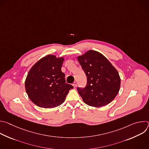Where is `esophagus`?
<instances>
[{
	"instance_id": "obj_1",
	"label": "esophagus",
	"mask_w": 149,
	"mask_h": 149,
	"mask_svg": "<svg viewBox=\"0 0 149 149\" xmlns=\"http://www.w3.org/2000/svg\"><path fill=\"white\" fill-rule=\"evenodd\" d=\"M72 86H73V87H74V88H75L77 87V84H73Z\"/></svg>"
}]
</instances>
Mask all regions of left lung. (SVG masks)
I'll return each instance as SVG.
<instances>
[{
  "mask_svg": "<svg viewBox=\"0 0 149 149\" xmlns=\"http://www.w3.org/2000/svg\"><path fill=\"white\" fill-rule=\"evenodd\" d=\"M78 60L87 79L86 87L77 88L84 102L95 107L111 102L120 87V78L116 69L103 55L95 51H88L78 56Z\"/></svg>",
  "mask_w": 149,
  "mask_h": 149,
  "instance_id": "left-lung-1",
  "label": "left lung"
}]
</instances>
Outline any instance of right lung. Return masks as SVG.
<instances>
[{"instance_id": "add662e5", "label": "right lung", "mask_w": 149, "mask_h": 149, "mask_svg": "<svg viewBox=\"0 0 149 149\" xmlns=\"http://www.w3.org/2000/svg\"><path fill=\"white\" fill-rule=\"evenodd\" d=\"M64 58L49 55L38 61L29 71L25 89L30 100L45 109L57 107L64 102L69 90L74 88L65 82L61 71Z\"/></svg>"}]
</instances>
